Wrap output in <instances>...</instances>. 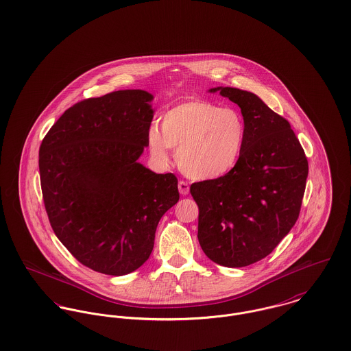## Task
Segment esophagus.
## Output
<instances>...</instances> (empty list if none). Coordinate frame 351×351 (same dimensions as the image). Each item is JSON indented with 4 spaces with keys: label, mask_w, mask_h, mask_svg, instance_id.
<instances>
[{
    "label": "esophagus",
    "mask_w": 351,
    "mask_h": 351,
    "mask_svg": "<svg viewBox=\"0 0 351 351\" xmlns=\"http://www.w3.org/2000/svg\"><path fill=\"white\" fill-rule=\"evenodd\" d=\"M178 187H179V193L182 195H187L190 193V186H189V183L186 180H180L178 183Z\"/></svg>",
    "instance_id": "1"
}]
</instances>
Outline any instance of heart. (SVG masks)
Masks as SVG:
<instances>
[{
    "label": "heart",
    "instance_id": "obj_1",
    "mask_svg": "<svg viewBox=\"0 0 351 351\" xmlns=\"http://www.w3.org/2000/svg\"><path fill=\"white\" fill-rule=\"evenodd\" d=\"M147 134L151 156L168 160L176 149L179 168L190 178L218 179L237 167L246 141V123L233 108H219L204 99H190L168 109Z\"/></svg>",
    "mask_w": 351,
    "mask_h": 351
}]
</instances>
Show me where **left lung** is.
I'll return each instance as SVG.
<instances>
[{
  "instance_id": "1",
  "label": "left lung",
  "mask_w": 351,
  "mask_h": 351,
  "mask_svg": "<svg viewBox=\"0 0 351 351\" xmlns=\"http://www.w3.org/2000/svg\"><path fill=\"white\" fill-rule=\"evenodd\" d=\"M241 108L246 123L243 154L228 175L193 183L197 239L214 263L241 268L268 254L296 223L306 191L308 161L289 122L256 94L218 91Z\"/></svg>"
}]
</instances>
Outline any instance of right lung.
<instances>
[{
    "label": "right lung",
    "instance_id": "add662e5",
    "mask_svg": "<svg viewBox=\"0 0 351 351\" xmlns=\"http://www.w3.org/2000/svg\"><path fill=\"white\" fill-rule=\"evenodd\" d=\"M144 90L83 99L52 125L39 151L51 228L79 263L122 276L151 256L157 223L179 200L173 173L137 162L154 118Z\"/></svg>",
    "mask_w": 351,
    "mask_h": 351
}]
</instances>
